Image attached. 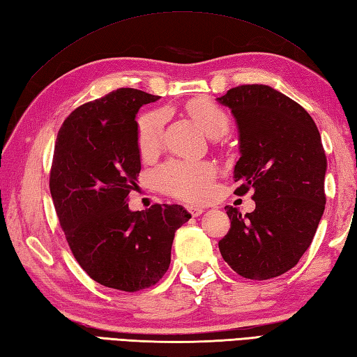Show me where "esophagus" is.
<instances>
[{
  "label": "esophagus",
  "mask_w": 357,
  "mask_h": 357,
  "mask_svg": "<svg viewBox=\"0 0 357 357\" xmlns=\"http://www.w3.org/2000/svg\"><path fill=\"white\" fill-rule=\"evenodd\" d=\"M185 208H187V212L193 216V218H197V216H199V215L204 213V208H202V207H197V206H187Z\"/></svg>",
  "instance_id": "1"
}]
</instances>
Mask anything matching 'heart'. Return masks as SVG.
Masks as SVG:
<instances>
[{"label":"heart","instance_id":"b5f03b06","mask_svg":"<svg viewBox=\"0 0 357 357\" xmlns=\"http://www.w3.org/2000/svg\"><path fill=\"white\" fill-rule=\"evenodd\" d=\"M187 109L211 137H220L227 132L229 116L215 102L199 99L188 103ZM164 111H150L139 119L137 146L142 156H151L159 150L164 139ZM215 176V165L207 160L173 159L158 167L153 174V181L159 190L170 197L201 202L211 195Z\"/></svg>","mask_w":357,"mask_h":357}]
</instances>
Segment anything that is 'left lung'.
Here are the masks:
<instances>
[{"label": "left lung", "instance_id": "left-lung-1", "mask_svg": "<svg viewBox=\"0 0 357 357\" xmlns=\"http://www.w3.org/2000/svg\"><path fill=\"white\" fill-rule=\"evenodd\" d=\"M238 125L241 156L235 193L252 190L255 211L227 206L230 229L218 248L236 274L269 280L298 263L325 211L326 156L303 107L266 85H241L218 97Z\"/></svg>", "mask_w": 357, "mask_h": 357}]
</instances>
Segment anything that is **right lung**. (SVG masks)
Here are the masks:
<instances>
[{"instance_id": "1", "label": "right lung", "mask_w": 357, "mask_h": 357, "mask_svg": "<svg viewBox=\"0 0 357 357\" xmlns=\"http://www.w3.org/2000/svg\"><path fill=\"white\" fill-rule=\"evenodd\" d=\"M151 96L119 88L83 103L59 130L49 176L55 212L77 263L107 288L136 292L170 266L174 232L192 218L183 206L131 212L141 155L136 114Z\"/></svg>"}]
</instances>
